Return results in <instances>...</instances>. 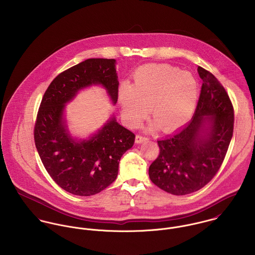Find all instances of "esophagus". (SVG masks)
<instances>
[{
    "label": "esophagus",
    "mask_w": 255,
    "mask_h": 255,
    "mask_svg": "<svg viewBox=\"0 0 255 255\" xmlns=\"http://www.w3.org/2000/svg\"><path fill=\"white\" fill-rule=\"evenodd\" d=\"M148 138L146 137V136H143V135H141V134H137L136 136H135V142L136 143H141V142H143V141H146Z\"/></svg>",
    "instance_id": "esophagus-1"
}]
</instances>
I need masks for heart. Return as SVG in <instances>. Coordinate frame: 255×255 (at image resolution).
Wrapping results in <instances>:
<instances>
[{
	"label": "heart",
	"instance_id": "1",
	"mask_svg": "<svg viewBox=\"0 0 255 255\" xmlns=\"http://www.w3.org/2000/svg\"><path fill=\"white\" fill-rule=\"evenodd\" d=\"M133 78V84L126 81L119 88L122 116L130 128L141 125L147 106L165 131L178 128L190 119L198 98V83L192 73L168 65H147Z\"/></svg>",
	"mask_w": 255,
	"mask_h": 255
}]
</instances>
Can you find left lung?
Returning <instances> with one entry per match:
<instances>
[{
    "mask_svg": "<svg viewBox=\"0 0 255 255\" xmlns=\"http://www.w3.org/2000/svg\"><path fill=\"white\" fill-rule=\"evenodd\" d=\"M198 103L191 121L157 140L160 153L149 167L151 182L184 195L199 190L218 173L234 131V107L218 79L201 67Z\"/></svg>",
    "mask_w": 255,
    "mask_h": 255,
    "instance_id": "8db88e82",
    "label": "left lung"
}]
</instances>
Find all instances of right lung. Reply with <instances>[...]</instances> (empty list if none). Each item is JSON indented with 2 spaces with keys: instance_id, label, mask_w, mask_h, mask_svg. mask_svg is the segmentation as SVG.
<instances>
[{
  "instance_id": "right-lung-1",
  "label": "right lung",
  "mask_w": 255,
  "mask_h": 255,
  "mask_svg": "<svg viewBox=\"0 0 255 255\" xmlns=\"http://www.w3.org/2000/svg\"><path fill=\"white\" fill-rule=\"evenodd\" d=\"M96 84L117 103L116 60L88 59L57 75L44 93L34 127L35 145L46 171L60 187L79 196L94 195L117 179L121 157L135 138L114 116L88 139L71 136L63 118L66 104L79 90Z\"/></svg>"
}]
</instances>
